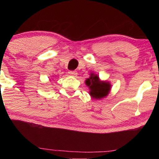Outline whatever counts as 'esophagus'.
<instances>
[{
    "mask_svg": "<svg viewBox=\"0 0 159 159\" xmlns=\"http://www.w3.org/2000/svg\"><path fill=\"white\" fill-rule=\"evenodd\" d=\"M69 74L72 77H77V72L76 71H69Z\"/></svg>",
    "mask_w": 159,
    "mask_h": 159,
    "instance_id": "34e87169",
    "label": "esophagus"
}]
</instances>
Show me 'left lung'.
Returning <instances> with one entry per match:
<instances>
[{"mask_svg":"<svg viewBox=\"0 0 159 159\" xmlns=\"http://www.w3.org/2000/svg\"><path fill=\"white\" fill-rule=\"evenodd\" d=\"M85 84L90 89L89 94L95 99H101L107 96L111 90L109 82L101 81L98 76L94 73L90 74V77L85 80Z\"/></svg>","mask_w":159,"mask_h":159,"instance_id":"8db88e82","label":"left lung"}]
</instances>
